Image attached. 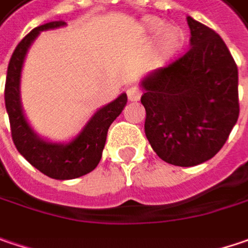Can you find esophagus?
I'll return each mask as SVG.
<instances>
[{"mask_svg":"<svg viewBox=\"0 0 248 248\" xmlns=\"http://www.w3.org/2000/svg\"><path fill=\"white\" fill-rule=\"evenodd\" d=\"M141 94H142V92H141V89L140 87H130L128 90H127V96H128V100L130 101H138L140 98H141Z\"/></svg>","mask_w":248,"mask_h":248,"instance_id":"esophagus-1","label":"esophagus"}]
</instances>
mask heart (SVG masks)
<instances>
[{
	"instance_id": "heart-1",
	"label": "heart",
	"mask_w": 248,
	"mask_h": 248,
	"mask_svg": "<svg viewBox=\"0 0 248 248\" xmlns=\"http://www.w3.org/2000/svg\"><path fill=\"white\" fill-rule=\"evenodd\" d=\"M141 33L145 36H155L151 49V62L164 64L170 61L184 45V32L175 25H165L158 18H147L141 24Z\"/></svg>"
}]
</instances>
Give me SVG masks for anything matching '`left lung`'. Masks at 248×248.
Masks as SVG:
<instances>
[{
	"label": "left lung",
	"mask_w": 248,
	"mask_h": 248,
	"mask_svg": "<svg viewBox=\"0 0 248 248\" xmlns=\"http://www.w3.org/2000/svg\"><path fill=\"white\" fill-rule=\"evenodd\" d=\"M190 47L168 67L145 75L140 86L145 135L156 155L176 167L213 158L239 118V72L226 44L187 16Z\"/></svg>",
	"instance_id": "1"
}]
</instances>
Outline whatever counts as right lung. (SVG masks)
Returning <instances> with one entry per match:
<instances>
[{"label":"right lung","mask_w":248,"mask_h":248,"mask_svg":"<svg viewBox=\"0 0 248 248\" xmlns=\"http://www.w3.org/2000/svg\"><path fill=\"white\" fill-rule=\"evenodd\" d=\"M64 25V21H53L32 29L12 53L5 83V107L16 150L32 167L49 178L61 181L83 176L97 167L108 128L127 104V94L121 93L115 100L100 107L79 134L69 141L58 142L47 140L32 128L21 101V76L25 58L41 32Z\"/></svg>","instance_id":"obj_1"}]
</instances>
